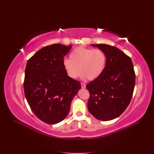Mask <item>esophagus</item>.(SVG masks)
<instances>
[{
	"mask_svg": "<svg viewBox=\"0 0 154 154\" xmlns=\"http://www.w3.org/2000/svg\"><path fill=\"white\" fill-rule=\"evenodd\" d=\"M81 87H82V88H85L86 87V85L84 83H81Z\"/></svg>",
	"mask_w": 154,
	"mask_h": 154,
	"instance_id": "1",
	"label": "esophagus"
}]
</instances>
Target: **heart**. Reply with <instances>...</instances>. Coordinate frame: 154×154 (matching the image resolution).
<instances>
[{"instance_id": "1", "label": "heart", "mask_w": 154, "mask_h": 154, "mask_svg": "<svg viewBox=\"0 0 154 154\" xmlns=\"http://www.w3.org/2000/svg\"><path fill=\"white\" fill-rule=\"evenodd\" d=\"M106 62V54L102 50L80 46L70 54V59L63 60V66L70 78H76L80 71L82 79L94 80L103 73Z\"/></svg>"}]
</instances>
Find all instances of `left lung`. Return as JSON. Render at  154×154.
Segmentation results:
<instances>
[{
	"instance_id": "left-lung-1",
	"label": "left lung",
	"mask_w": 154,
	"mask_h": 154,
	"mask_svg": "<svg viewBox=\"0 0 154 154\" xmlns=\"http://www.w3.org/2000/svg\"><path fill=\"white\" fill-rule=\"evenodd\" d=\"M105 53L106 62L101 75L86 86L89 91L87 107L97 119L110 121L127 108L136 82L133 63L118 48L106 44H92Z\"/></svg>"
}]
</instances>
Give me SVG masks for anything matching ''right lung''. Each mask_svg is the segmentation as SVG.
<instances>
[{
  "mask_svg": "<svg viewBox=\"0 0 154 154\" xmlns=\"http://www.w3.org/2000/svg\"><path fill=\"white\" fill-rule=\"evenodd\" d=\"M71 48L60 44L45 46L27 62L26 98L36 117L49 125L67 117L73 97L81 88L80 82L70 78L63 66V58Z\"/></svg>",
  "mask_w": 154,
  "mask_h": 154,
  "instance_id": "obj_1",
  "label": "right lung"
}]
</instances>
